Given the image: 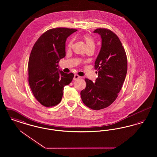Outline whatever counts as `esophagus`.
Wrapping results in <instances>:
<instances>
[{
    "label": "esophagus",
    "instance_id": "esophagus-1",
    "mask_svg": "<svg viewBox=\"0 0 157 157\" xmlns=\"http://www.w3.org/2000/svg\"><path fill=\"white\" fill-rule=\"evenodd\" d=\"M80 78H81V76H79V75L75 74V75H74V80H76V79H79Z\"/></svg>",
    "mask_w": 157,
    "mask_h": 157
}]
</instances>
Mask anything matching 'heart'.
<instances>
[{
	"label": "heart",
	"instance_id": "heart-1",
	"mask_svg": "<svg viewBox=\"0 0 157 157\" xmlns=\"http://www.w3.org/2000/svg\"><path fill=\"white\" fill-rule=\"evenodd\" d=\"M83 37H84V39H85V40L86 42V44L88 47L95 46V40H94V39L92 37L90 36H88V35H85ZM72 45V41L71 40L69 43L68 46L69 47H71Z\"/></svg>",
	"mask_w": 157,
	"mask_h": 157
}]
</instances>
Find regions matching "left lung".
Segmentation results:
<instances>
[{
	"mask_svg": "<svg viewBox=\"0 0 157 157\" xmlns=\"http://www.w3.org/2000/svg\"><path fill=\"white\" fill-rule=\"evenodd\" d=\"M102 45L95 62L98 71L95 82L85 78V89L81 92L83 104L94 110L105 108L118 97L127 72V58L119 37L111 30L99 28Z\"/></svg>",
	"mask_w": 157,
	"mask_h": 157,
	"instance_id": "obj_1",
	"label": "left lung"
}]
</instances>
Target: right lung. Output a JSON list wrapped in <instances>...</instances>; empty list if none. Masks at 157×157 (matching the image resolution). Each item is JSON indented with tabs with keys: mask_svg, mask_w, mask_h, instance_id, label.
<instances>
[{
	"mask_svg": "<svg viewBox=\"0 0 157 157\" xmlns=\"http://www.w3.org/2000/svg\"><path fill=\"white\" fill-rule=\"evenodd\" d=\"M77 31L65 28H53L43 33L33 45L28 62V81L37 101L46 107L59 104L63 88L74 75L58 69V62L65 56L67 37Z\"/></svg>",
	"mask_w": 157,
	"mask_h": 157,
	"instance_id": "obj_1",
	"label": "right lung"
}]
</instances>
